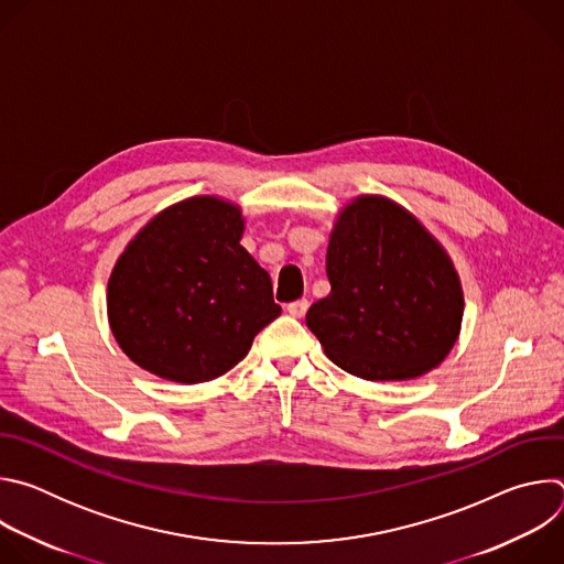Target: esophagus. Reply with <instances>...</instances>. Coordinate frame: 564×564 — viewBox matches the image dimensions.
<instances>
[{
	"label": "esophagus",
	"instance_id": "1",
	"mask_svg": "<svg viewBox=\"0 0 564 564\" xmlns=\"http://www.w3.org/2000/svg\"><path fill=\"white\" fill-rule=\"evenodd\" d=\"M307 307H310L307 299H299V301H292V303H288V314H292V316L301 318V316H305Z\"/></svg>",
	"mask_w": 564,
	"mask_h": 564
}]
</instances>
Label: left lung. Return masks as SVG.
<instances>
[{"label": "left lung", "instance_id": "obj_1", "mask_svg": "<svg viewBox=\"0 0 564 564\" xmlns=\"http://www.w3.org/2000/svg\"><path fill=\"white\" fill-rule=\"evenodd\" d=\"M326 272L330 294L305 324L346 372L409 381L453 350L464 292L453 259L422 220L381 194L346 203L333 225Z\"/></svg>", "mask_w": 564, "mask_h": 564}]
</instances>
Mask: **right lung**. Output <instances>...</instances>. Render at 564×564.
I'll list each match as a JSON object with an SVG mask.
<instances>
[{"mask_svg":"<svg viewBox=\"0 0 564 564\" xmlns=\"http://www.w3.org/2000/svg\"><path fill=\"white\" fill-rule=\"evenodd\" d=\"M246 216L216 196L158 212L118 257L107 283L109 328L142 370L212 381L243 359L281 314L270 274L240 246Z\"/></svg>","mask_w":564,"mask_h":564,"instance_id":"obj_1","label":"right lung"}]
</instances>
